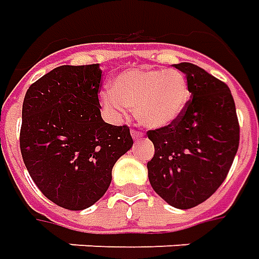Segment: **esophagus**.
I'll return each instance as SVG.
<instances>
[{
  "label": "esophagus",
  "mask_w": 259,
  "mask_h": 259,
  "mask_svg": "<svg viewBox=\"0 0 259 259\" xmlns=\"http://www.w3.org/2000/svg\"><path fill=\"white\" fill-rule=\"evenodd\" d=\"M132 137H133V140H139V139H142V137H143V135H142V132L132 130Z\"/></svg>",
  "instance_id": "obj_1"
}]
</instances>
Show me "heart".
Returning a JSON list of instances; mask_svg holds the SVG:
<instances>
[{
  "label": "heart",
  "mask_w": 259,
  "mask_h": 259,
  "mask_svg": "<svg viewBox=\"0 0 259 259\" xmlns=\"http://www.w3.org/2000/svg\"><path fill=\"white\" fill-rule=\"evenodd\" d=\"M189 82L177 69H129L100 95V103L115 119L135 109L140 124L163 129L183 115L189 102Z\"/></svg>",
  "instance_id": "obj_1"
}]
</instances>
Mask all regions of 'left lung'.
Returning <instances> with one entry per match:
<instances>
[{
	"label": "left lung",
	"instance_id": "left-lung-1",
	"mask_svg": "<svg viewBox=\"0 0 259 259\" xmlns=\"http://www.w3.org/2000/svg\"><path fill=\"white\" fill-rule=\"evenodd\" d=\"M189 82L191 100L173 124L147 132L154 156L147 163L153 190L174 208L189 210L226 180L240 144L228 86L189 62L174 65Z\"/></svg>",
	"mask_w": 259,
	"mask_h": 259
}]
</instances>
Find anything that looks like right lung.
<instances>
[{
	"label": "right lung",
	"mask_w": 259,
	"mask_h": 259,
	"mask_svg": "<svg viewBox=\"0 0 259 259\" xmlns=\"http://www.w3.org/2000/svg\"><path fill=\"white\" fill-rule=\"evenodd\" d=\"M99 63L63 65L29 86L22 105L21 154L42 194L66 210L100 200L115 163L133 146L127 126L109 124L98 99Z\"/></svg>",
	"instance_id": "add662e5"
}]
</instances>
